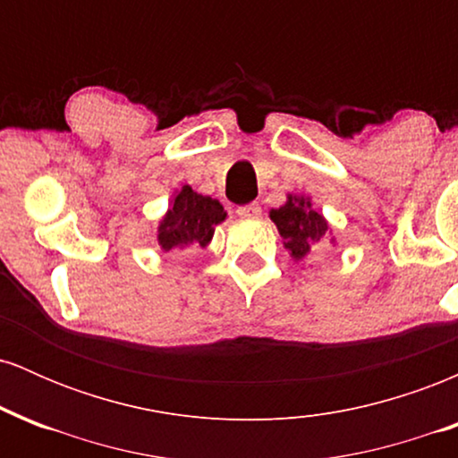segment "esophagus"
<instances>
[{
	"label": "esophagus",
	"instance_id": "34e87169",
	"mask_svg": "<svg viewBox=\"0 0 458 458\" xmlns=\"http://www.w3.org/2000/svg\"><path fill=\"white\" fill-rule=\"evenodd\" d=\"M260 213H262V208L259 202H250V204H243V207L236 208V215L243 219H256V217H260Z\"/></svg>",
	"mask_w": 458,
	"mask_h": 458
}]
</instances>
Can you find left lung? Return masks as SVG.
Here are the masks:
<instances>
[{
    "mask_svg": "<svg viewBox=\"0 0 458 458\" xmlns=\"http://www.w3.org/2000/svg\"><path fill=\"white\" fill-rule=\"evenodd\" d=\"M269 217L280 230L284 247L295 260L306 259L312 245H317L325 234H329L327 219L312 207L310 198L288 193L286 204L271 208Z\"/></svg>",
    "mask_w": 458,
    "mask_h": 458,
    "instance_id": "8db88e82",
    "label": "left lung"
}]
</instances>
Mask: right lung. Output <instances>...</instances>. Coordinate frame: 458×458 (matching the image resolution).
Here are the masks:
<instances>
[{
    "instance_id": "1",
    "label": "right lung",
    "mask_w": 458,
    "mask_h": 458,
    "mask_svg": "<svg viewBox=\"0 0 458 458\" xmlns=\"http://www.w3.org/2000/svg\"><path fill=\"white\" fill-rule=\"evenodd\" d=\"M224 219L225 211L219 199L199 196L189 185H182L176 189L170 208L159 222L157 241L163 251L185 250L191 245L207 247L213 239L215 225Z\"/></svg>"
}]
</instances>
